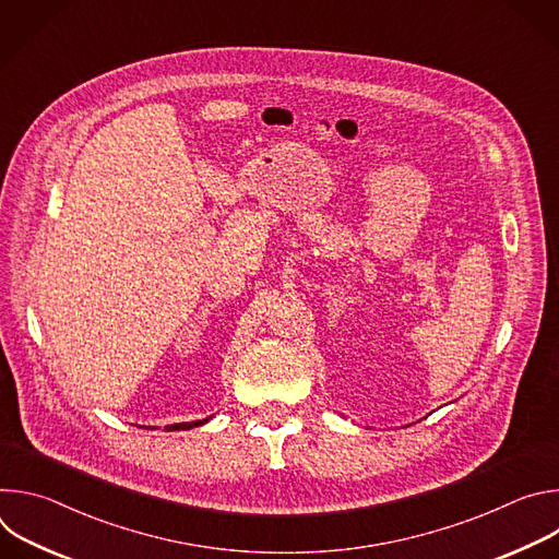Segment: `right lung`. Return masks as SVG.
Returning <instances> with one entry per match:
<instances>
[{
	"label": "right lung",
	"instance_id": "right-lung-1",
	"mask_svg": "<svg viewBox=\"0 0 559 559\" xmlns=\"http://www.w3.org/2000/svg\"><path fill=\"white\" fill-rule=\"evenodd\" d=\"M212 418V416H210ZM210 418H203V420H194V423H179V425H168L166 427V431H188V429H192V427H201V425H205Z\"/></svg>",
	"mask_w": 559,
	"mask_h": 559
}]
</instances>
